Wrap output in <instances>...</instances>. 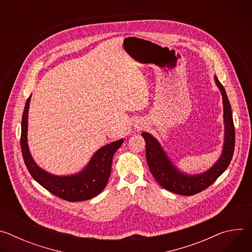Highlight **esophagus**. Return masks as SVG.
<instances>
[{
  "instance_id": "esophagus-1",
  "label": "esophagus",
  "mask_w": 252,
  "mask_h": 252,
  "mask_svg": "<svg viewBox=\"0 0 252 252\" xmlns=\"http://www.w3.org/2000/svg\"><path fill=\"white\" fill-rule=\"evenodd\" d=\"M141 127H142V126H141V125H139V126H135V128H137V129H141Z\"/></svg>"
}]
</instances>
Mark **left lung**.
Returning a JSON list of instances; mask_svg holds the SVG:
<instances>
[{"label": "left lung", "instance_id": "1", "mask_svg": "<svg viewBox=\"0 0 252 252\" xmlns=\"http://www.w3.org/2000/svg\"><path fill=\"white\" fill-rule=\"evenodd\" d=\"M214 82L222 96L224 139L221 155L208 169L196 174L181 170L172 162L160 142L154 135L146 131L141 133L146 140V157L152 174L163 189L173 193L193 195L204 190L225 171L231 161L235 142L231 106L226 92L217 76H214Z\"/></svg>", "mask_w": 252, "mask_h": 252}]
</instances>
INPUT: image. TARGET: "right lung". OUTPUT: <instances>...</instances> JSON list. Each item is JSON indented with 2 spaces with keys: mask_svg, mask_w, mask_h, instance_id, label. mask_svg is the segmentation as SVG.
<instances>
[{
  "mask_svg": "<svg viewBox=\"0 0 252 252\" xmlns=\"http://www.w3.org/2000/svg\"><path fill=\"white\" fill-rule=\"evenodd\" d=\"M31 97L32 95L25 104L21 132V149L29 172L44 189L64 200L82 201L96 196L109 181L114 155L123 145L124 138L107 143L97 150L88 164L79 172L67 175L48 172L34 161L28 145V115Z\"/></svg>",
  "mask_w": 252,
  "mask_h": 252,
  "instance_id": "right-lung-1",
  "label": "right lung"
}]
</instances>
